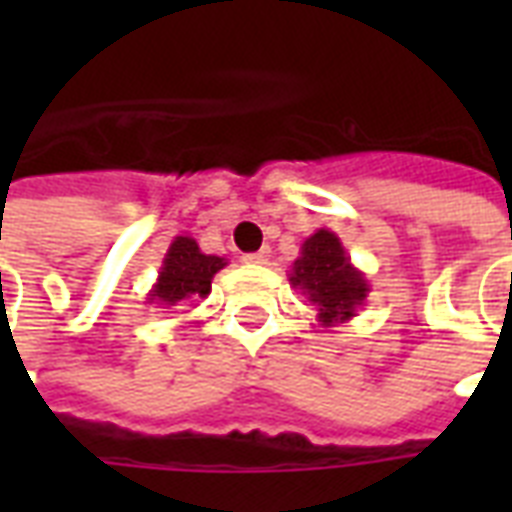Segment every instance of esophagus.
<instances>
[{"label": "esophagus", "mask_w": 512, "mask_h": 512, "mask_svg": "<svg viewBox=\"0 0 512 512\" xmlns=\"http://www.w3.org/2000/svg\"><path fill=\"white\" fill-rule=\"evenodd\" d=\"M244 263L268 265V263H271V249H260V252H255V255H247V257H244Z\"/></svg>", "instance_id": "34e87169"}]
</instances>
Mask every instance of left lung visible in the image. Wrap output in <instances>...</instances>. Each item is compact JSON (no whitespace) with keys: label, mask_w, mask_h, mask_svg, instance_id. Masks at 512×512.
Wrapping results in <instances>:
<instances>
[{"label":"left lung","mask_w":512,"mask_h":512,"mask_svg":"<svg viewBox=\"0 0 512 512\" xmlns=\"http://www.w3.org/2000/svg\"><path fill=\"white\" fill-rule=\"evenodd\" d=\"M289 284L316 305L321 327L353 319L372 292L364 273L350 263L340 236L329 228H319L303 241L300 257L289 268Z\"/></svg>","instance_id":"1"}]
</instances>
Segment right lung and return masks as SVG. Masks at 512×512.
<instances>
[{
  "mask_svg": "<svg viewBox=\"0 0 512 512\" xmlns=\"http://www.w3.org/2000/svg\"><path fill=\"white\" fill-rule=\"evenodd\" d=\"M228 260L217 255H204L191 236H175L162 260L156 284L146 295V303L156 308H172L191 297H207L212 292V279L223 271Z\"/></svg>",
  "mask_w": 512,
  "mask_h": 512,
  "instance_id": "right-lung-1",
  "label": "right lung"
}]
</instances>
